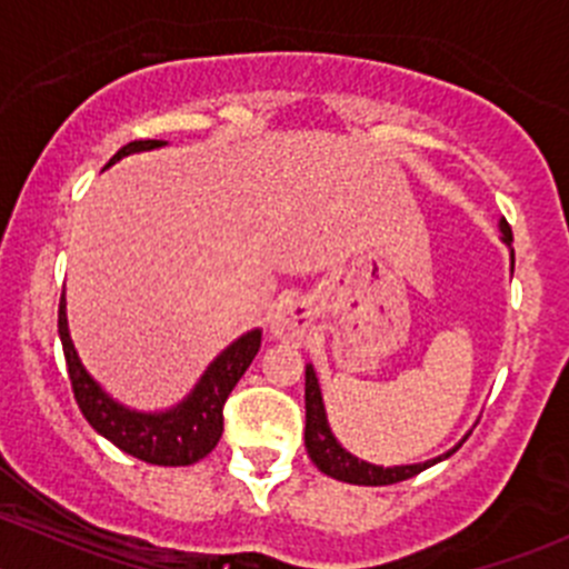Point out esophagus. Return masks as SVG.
Segmentation results:
<instances>
[{
  "mask_svg": "<svg viewBox=\"0 0 569 569\" xmlns=\"http://www.w3.org/2000/svg\"><path fill=\"white\" fill-rule=\"evenodd\" d=\"M308 325H311V311H308L306 302H286L274 311L269 330L280 341H300L306 336Z\"/></svg>",
  "mask_w": 569,
  "mask_h": 569,
  "instance_id": "esophagus-1",
  "label": "esophagus"
}]
</instances>
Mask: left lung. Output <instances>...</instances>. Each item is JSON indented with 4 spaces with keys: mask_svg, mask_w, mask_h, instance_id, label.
<instances>
[{
    "mask_svg": "<svg viewBox=\"0 0 569 569\" xmlns=\"http://www.w3.org/2000/svg\"><path fill=\"white\" fill-rule=\"evenodd\" d=\"M501 231H503V242L512 244V228H509L507 220H501ZM515 261V252H512ZM306 449L308 457H311L313 465L321 470V473L332 476L338 481H349V485H363V487H382V485H396V481H405L418 476L421 470H427L429 465L440 462L429 460L421 465H396V468H380V465H371L352 457L349 451H343L338 446V440L332 438L330 427H327V416H325V405H321V393H319V382L313 369L308 366L306 369ZM460 449V446H457ZM455 449V451H457ZM455 451H449L446 457H451Z\"/></svg>",
    "mask_w": 569,
    "mask_h": 569,
    "instance_id": "8db88e82",
    "label": "left lung"
}]
</instances>
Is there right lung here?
I'll use <instances>...</instances> for the list:
<instances>
[{
  "label": "right lung",
  "instance_id": "1",
  "mask_svg": "<svg viewBox=\"0 0 569 569\" xmlns=\"http://www.w3.org/2000/svg\"><path fill=\"white\" fill-rule=\"evenodd\" d=\"M162 140H134L120 148L109 164L129 157L137 151H151L162 148ZM107 164V168H109ZM57 330H60L62 352H66L68 377H71L73 399L79 410L88 418L90 427L104 435L109 443L118 446L126 455L137 457L142 462L164 465V468H178V465H192L203 460L222 435V407L231 396L237 382L248 371L261 347V330H252L233 341L214 363L206 369L194 391L168 412H134L126 410L123 405L112 401L109 396L90 380L88 371L82 369L73 349L71 336L66 325V302L60 297V313H57Z\"/></svg>",
  "mask_w": 569,
  "mask_h": 569
}]
</instances>
